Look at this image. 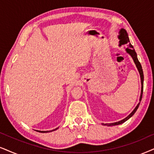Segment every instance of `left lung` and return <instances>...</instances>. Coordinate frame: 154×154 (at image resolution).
<instances>
[{
    "instance_id": "1",
    "label": "left lung",
    "mask_w": 154,
    "mask_h": 154,
    "mask_svg": "<svg viewBox=\"0 0 154 154\" xmlns=\"http://www.w3.org/2000/svg\"><path fill=\"white\" fill-rule=\"evenodd\" d=\"M118 38L120 40H119V46H122V45H126V47H127V48H126V51L127 52V53H129L130 55L131 56L132 59L134 60V63H135V65H136V66H137L138 70H139V72L140 77H141V95H140L139 104H137V106H136L135 109H134L133 110V112H132L129 116H126L125 119H124L119 121V122H114V123H111V124H102V125H104V126L106 125L108 126H115V125H119V124H123L124 122H125L126 121H127L129 118H131V116L134 114V113L137 112V109L139 108L140 102H141V99H142V94H143V69H142V67H141V63H139V60H138V58H137V52H136L135 50H134V47L132 46V45L130 43L129 38V37H128V34H127V32H126V30H124V28L121 29L120 31H119V35L118 36Z\"/></svg>"
}]
</instances>
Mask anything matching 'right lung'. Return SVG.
Listing matches in <instances>:
<instances>
[{
  "label": "right lung",
  "instance_id": "1",
  "mask_svg": "<svg viewBox=\"0 0 154 154\" xmlns=\"http://www.w3.org/2000/svg\"><path fill=\"white\" fill-rule=\"evenodd\" d=\"M58 129V127L57 128H56L55 129H53V130H52V131H39V132H41V133H48V132H50V131H55V130H57Z\"/></svg>",
  "mask_w": 154,
  "mask_h": 154
}]
</instances>
